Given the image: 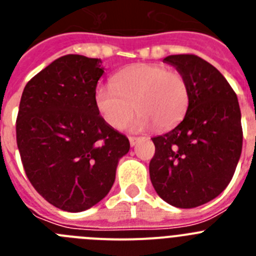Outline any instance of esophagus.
Masks as SVG:
<instances>
[{
  "instance_id": "1",
  "label": "esophagus",
  "mask_w": 256,
  "mask_h": 256,
  "mask_svg": "<svg viewBox=\"0 0 256 256\" xmlns=\"http://www.w3.org/2000/svg\"><path fill=\"white\" fill-rule=\"evenodd\" d=\"M141 140V137H130V146H136V144Z\"/></svg>"
}]
</instances>
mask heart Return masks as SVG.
I'll use <instances>...</instances> for the list:
<instances>
[{"mask_svg": "<svg viewBox=\"0 0 256 256\" xmlns=\"http://www.w3.org/2000/svg\"><path fill=\"white\" fill-rule=\"evenodd\" d=\"M191 101L188 80L178 70L160 64H136L118 72L112 86H98L94 104L104 120L122 130L133 112H140L133 130L156 126L168 130L182 120Z\"/></svg>", "mask_w": 256, "mask_h": 256, "instance_id": "obj_1", "label": "heart"}]
</instances>
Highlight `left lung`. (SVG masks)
<instances>
[{
    "label": "left lung",
    "instance_id": "left-lung-1",
    "mask_svg": "<svg viewBox=\"0 0 256 256\" xmlns=\"http://www.w3.org/2000/svg\"><path fill=\"white\" fill-rule=\"evenodd\" d=\"M165 62L186 76L191 101L174 130L154 137L150 178L158 195L180 209L200 206L228 186L242 150L237 96L216 68L192 54Z\"/></svg>",
    "mask_w": 256,
    "mask_h": 256
}]
</instances>
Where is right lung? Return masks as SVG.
Returning <instances> with one entry per match:
<instances>
[{
	"mask_svg": "<svg viewBox=\"0 0 256 256\" xmlns=\"http://www.w3.org/2000/svg\"><path fill=\"white\" fill-rule=\"evenodd\" d=\"M100 58H58L26 83L16 118V144L32 186L50 204L78 212L96 205L130 151L94 104Z\"/></svg>",
	"mask_w": 256,
	"mask_h": 256,
	"instance_id": "right-lung-1",
	"label": "right lung"
}]
</instances>
